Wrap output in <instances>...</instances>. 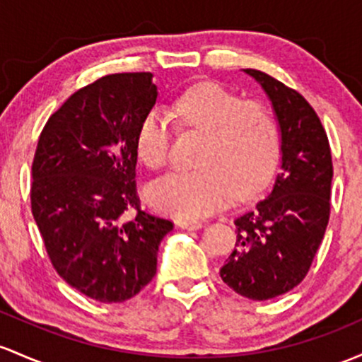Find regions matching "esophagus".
I'll use <instances>...</instances> for the list:
<instances>
[{
  "instance_id": "1",
  "label": "esophagus",
  "mask_w": 362,
  "mask_h": 362,
  "mask_svg": "<svg viewBox=\"0 0 362 362\" xmlns=\"http://www.w3.org/2000/svg\"><path fill=\"white\" fill-rule=\"evenodd\" d=\"M177 225L180 226V228H185V230H197L202 226L201 221H197V220H178Z\"/></svg>"
}]
</instances>
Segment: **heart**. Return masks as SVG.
<instances>
[{
	"label": "heart",
	"instance_id": "b5f03b06",
	"mask_svg": "<svg viewBox=\"0 0 362 362\" xmlns=\"http://www.w3.org/2000/svg\"><path fill=\"white\" fill-rule=\"evenodd\" d=\"M178 125L202 134L196 165L173 172L148 190L149 202L182 220L208 216L237 197H249L272 182L281 158V129L261 99H242L223 86L204 82L182 93L173 105ZM139 160L151 170L168 161L170 115L153 108L139 123Z\"/></svg>",
	"mask_w": 362,
	"mask_h": 362
}]
</instances>
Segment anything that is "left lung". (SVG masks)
<instances>
[{
	"label": "left lung",
	"mask_w": 362,
	"mask_h": 362,
	"mask_svg": "<svg viewBox=\"0 0 362 362\" xmlns=\"http://www.w3.org/2000/svg\"><path fill=\"white\" fill-rule=\"evenodd\" d=\"M272 101L281 129V170L268 197L235 220L237 244L221 280L239 296L268 300L308 275L329 220L333 163L313 106L264 71L245 69Z\"/></svg>",
	"instance_id": "obj_1"
}]
</instances>
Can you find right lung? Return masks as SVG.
<instances>
[{
  "mask_svg": "<svg viewBox=\"0 0 362 362\" xmlns=\"http://www.w3.org/2000/svg\"><path fill=\"white\" fill-rule=\"evenodd\" d=\"M156 98L149 71L98 78L51 115L34 154L30 208L51 264L103 304L132 299L153 280L173 228L137 196L136 136Z\"/></svg>",
  "mask_w": 362,
  "mask_h": 362,
  "instance_id": "right-lung-1",
  "label": "right lung"
}]
</instances>
